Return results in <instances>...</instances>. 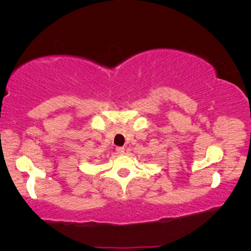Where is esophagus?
Returning <instances> with one entry per match:
<instances>
[{"label":"esophagus","instance_id":"34e87169","mask_svg":"<svg viewBox=\"0 0 251 251\" xmlns=\"http://www.w3.org/2000/svg\"><path fill=\"white\" fill-rule=\"evenodd\" d=\"M116 151H117V154H124L125 150H124V147H116Z\"/></svg>","mask_w":251,"mask_h":251}]
</instances>
